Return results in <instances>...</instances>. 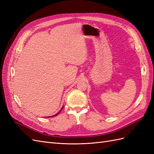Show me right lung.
I'll use <instances>...</instances> for the list:
<instances>
[{"label": "right lung", "mask_w": 154, "mask_h": 154, "mask_svg": "<svg viewBox=\"0 0 154 154\" xmlns=\"http://www.w3.org/2000/svg\"><path fill=\"white\" fill-rule=\"evenodd\" d=\"M62 109H63V107H62V108L61 109V110H60L58 112L57 114H55V115H54V116H51V117H54V116H57V115H58V114L60 112H61V110H62ZM47 118H50V117H47Z\"/></svg>", "instance_id": "right-lung-1"}]
</instances>
